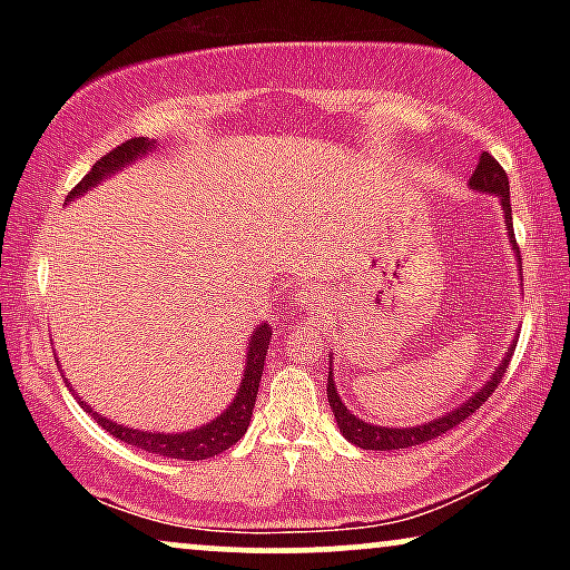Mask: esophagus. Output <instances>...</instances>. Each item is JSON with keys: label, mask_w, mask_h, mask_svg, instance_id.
Listing matches in <instances>:
<instances>
[{"label": "esophagus", "mask_w": 570, "mask_h": 570, "mask_svg": "<svg viewBox=\"0 0 570 570\" xmlns=\"http://www.w3.org/2000/svg\"><path fill=\"white\" fill-rule=\"evenodd\" d=\"M322 291H318V287H306V291L303 293H298V301H301V306H306V308H316L318 303H322Z\"/></svg>", "instance_id": "esophagus-1"}]
</instances>
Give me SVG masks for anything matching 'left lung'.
Segmentation results:
<instances>
[{
    "label": "left lung",
    "mask_w": 570,
    "mask_h": 570,
    "mask_svg": "<svg viewBox=\"0 0 570 570\" xmlns=\"http://www.w3.org/2000/svg\"><path fill=\"white\" fill-rule=\"evenodd\" d=\"M470 186H472V189H478V191L498 194V197H501V205H503V213H505V225H509V236L513 240V248L519 252L517 238H513V223H511L513 217H511V202H509V176H505L501 163H498L490 153H482L478 168H474V174L470 178ZM511 350H517V345H513ZM511 350H509V355L503 357V365H498L493 376H490L488 384L482 386L478 394L470 396V400H466L464 404H459L456 410H451L443 417H435L425 425H417V428H381V425L363 423L361 417H355L353 412H350L345 404H342V400L337 396V389H334L332 371H330V379H326L330 407L334 412V420H337L342 435H345L350 443H355V446L371 449V451H392V449L420 446V443L439 439V435H443L446 431H454L456 425H462L464 420L472 415V412H478L482 404L488 402V396L495 392L498 384H501L503 376H505V368H509V363H511Z\"/></svg>",
    "instance_id": "8db88e82"
}]
</instances>
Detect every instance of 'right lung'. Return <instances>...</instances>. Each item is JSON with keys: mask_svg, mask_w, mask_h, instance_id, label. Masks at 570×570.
Returning <instances> with one entry per match:
<instances>
[{"mask_svg": "<svg viewBox=\"0 0 570 570\" xmlns=\"http://www.w3.org/2000/svg\"><path fill=\"white\" fill-rule=\"evenodd\" d=\"M150 139L145 137H135V139H127V142L114 147L111 153L104 155L96 166L90 168V174L82 178L80 184L75 186L72 191H69V199H75L77 194L88 191L90 186H96L100 178L111 176L114 170H119L121 166H127L139 155L150 150ZM269 340H272V326H259V330L254 332L252 342H248V361H246V376H244V384L238 389V396L233 400V404L228 410L223 412L220 417L213 420V423H207L205 428H199V431H189V433H147V431H131V428H124V425H116L111 420L100 417L98 412H92V407L88 404H82L85 412H90L92 417H96V423L104 428L114 435V439H119L124 443H131V446L142 449V451H150V454H160V456H170V459H186V462H199V459H209L215 454H220V451L230 449L233 443L240 441V435L246 433L248 428V420H252V412H254V402H256V392H259V381H262V371H264V357H267V350H269ZM69 392H72V386H69ZM80 400V396H77Z\"/></svg>", "mask_w": 570, "mask_h": 570, "instance_id": "add662e5", "label": "right lung"}]
</instances>
